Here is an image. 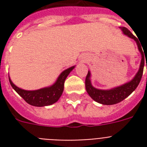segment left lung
Returning a JSON list of instances; mask_svg holds the SVG:
<instances>
[{"instance_id":"1","label":"left lung","mask_w":147,"mask_h":147,"mask_svg":"<svg viewBox=\"0 0 147 147\" xmlns=\"http://www.w3.org/2000/svg\"><path fill=\"white\" fill-rule=\"evenodd\" d=\"M123 31V33L124 35H127L128 37L131 38L133 40L136 41L138 47V49L141 53L142 59L140 69L134 76V78L132 80L130 81L129 82H127L123 85L118 86V87L114 88L112 89L109 90H101L98 89L93 87L91 82V73L90 71H88V75L85 78V88L87 91L88 94H89V96L95 100L96 102L105 105H115L117 103L121 102L123 100H124L126 98H127L134 91L137 87L139 85L140 82L141 80L142 76H143V71H144V53L143 52V49H141V46L140 44V42L137 40V38L134 36L131 33L129 30L126 27H120ZM147 69V64H146Z\"/></svg>"}]
</instances>
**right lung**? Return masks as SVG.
<instances>
[{"instance_id": "obj_1", "label": "right lung", "mask_w": 147, "mask_h": 147, "mask_svg": "<svg viewBox=\"0 0 147 147\" xmlns=\"http://www.w3.org/2000/svg\"><path fill=\"white\" fill-rule=\"evenodd\" d=\"M74 68L75 66H71L62 71L53 85L34 91H26L20 88L12 82L10 77L9 81L13 88L29 105L35 107H44L53 105L59 99L64 90V82L65 78Z\"/></svg>"}]
</instances>
